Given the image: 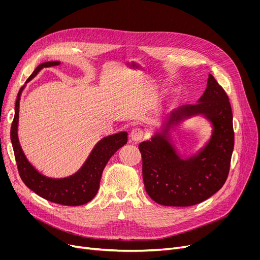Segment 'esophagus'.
Masks as SVG:
<instances>
[{"mask_svg": "<svg viewBox=\"0 0 260 260\" xmlns=\"http://www.w3.org/2000/svg\"><path fill=\"white\" fill-rule=\"evenodd\" d=\"M129 137L133 141H139L141 140V138L143 137V129L139 128V127H135L132 129Z\"/></svg>", "mask_w": 260, "mask_h": 260, "instance_id": "1", "label": "esophagus"}]
</instances>
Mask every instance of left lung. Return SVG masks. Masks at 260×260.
I'll return each instance as SVG.
<instances>
[{
  "label": "left lung",
  "mask_w": 260,
  "mask_h": 260,
  "mask_svg": "<svg viewBox=\"0 0 260 260\" xmlns=\"http://www.w3.org/2000/svg\"><path fill=\"white\" fill-rule=\"evenodd\" d=\"M197 116L210 123L211 136L195 153L183 156L173 144V132ZM233 148V114L229 97L210 74L197 103L171 112L151 140L139 144L146 193L168 207H189L204 201L224 184Z\"/></svg>",
  "instance_id": "obj_1"
}]
</instances>
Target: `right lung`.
Here are the masks:
<instances>
[{
    "label": "right lung",
    "instance_id": "obj_1",
    "mask_svg": "<svg viewBox=\"0 0 260 260\" xmlns=\"http://www.w3.org/2000/svg\"><path fill=\"white\" fill-rule=\"evenodd\" d=\"M60 61H48L40 64L30 77L21 87L15 107V118H13L10 140L17 161L19 174L23 182L31 190L42 198L63 206H82L90 201L97 194L102 172L108 160L127 142V133L120 132L106 136L93 146L85 162L76 173L63 178H52L40 173L27 159L19 141V112L21 94L29 81H31L45 67L59 66Z\"/></svg>",
    "mask_w": 260,
    "mask_h": 260
}]
</instances>
